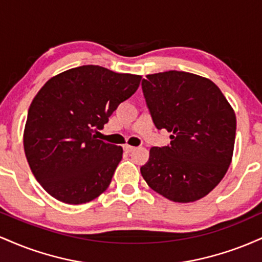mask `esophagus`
Listing matches in <instances>:
<instances>
[{"label":"esophagus","instance_id":"esophagus-1","mask_svg":"<svg viewBox=\"0 0 262 262\" xmlns=\"http://www.w3.org/2000/svg\"><path fill=\"white\" fill-rule=\"evenodd\" d=\"M123 148H124V150L127 152H132V151H134L135 150V146H132V145H128V144H125L124 146H123Z\"/></svg>","mask_w":262,"mask_h":262}]
</instances>
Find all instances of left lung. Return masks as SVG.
I'll return each mask as SVG.
<instances>
[{"label":"left lung","instance_id":"8db88e82","mask_svg":"<svg viewBox=\"0 0 262 262\" xmlns=\"http://www.w3.org/2000/svg\"><path fill=\"white\" fill-rule=\"evenodd\" d=\"M141 82L152 122L170 132V144L150 149L140 167L149 187L173 202L208 194L229 167L236 118L217 85L185 71L148 75Z\"/></svg>","mask_w":262,"mask_h":262}]
</instances>
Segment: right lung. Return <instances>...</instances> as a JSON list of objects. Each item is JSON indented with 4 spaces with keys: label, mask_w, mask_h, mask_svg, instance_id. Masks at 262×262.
<instances>
[{
    "label": "right lung",
    "mask_w": 262,
    "mask_h": 262,
    "mask_svg": "<svg viewBox=\"0 0 262 262\" xmlns=\"http://www.w3.org/2000/svg\"><path fill=\"white\" fill-rule=\"evenodd\" d=\"M141 76L83 65L56 75L33 100L25 152L33 175L50 196L69 204L90 202L110 186L123 149L97 139Z\"/></svg>",
    "instance_id": "right-lung-1"
}]
</instances>
